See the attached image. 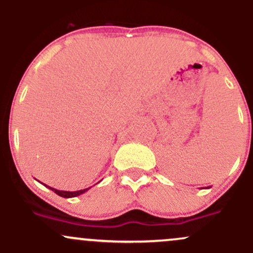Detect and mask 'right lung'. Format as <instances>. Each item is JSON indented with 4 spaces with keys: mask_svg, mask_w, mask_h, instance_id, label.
<instances>
[{
    "mask_svg": "<svg viewBox=\"0 0 253 253\" xmlns=\"http://www.w3.org/2000/svg\"><path fill=\"white\" fill-rule=\"evenodd\" d=\"M46 188H48V189H51L52 191H54V193L57 194V195L62 196V197H66V199H69V197H76L78 195H82V194L85 193V191H88L90 188H85V189H82V190H77V191H64V190H57L54 189V188L52 187H48V185L43 184Z\"/></svg>",
    "mask_w": 253,
    "mask_h": 253,
    "instance_id": "add662e5",
    "label": "right lung"
}]
</instances>
